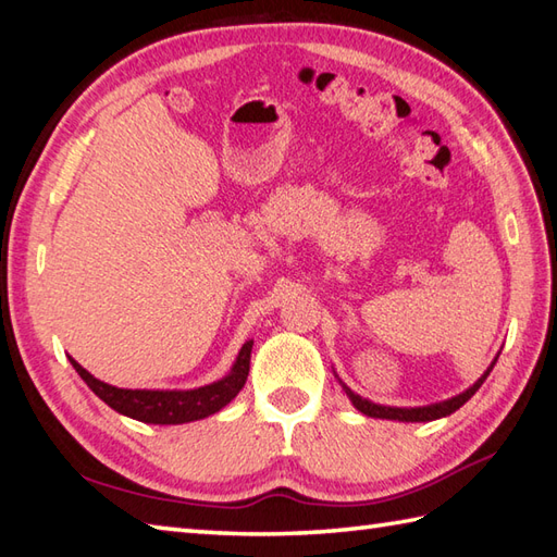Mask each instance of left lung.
<instances>
[{"label":"left lung","mask_w":557,"mask_h":557,"mask_svg":"<svg viewBox=\"0 0 557 557\" xmlns=\"http://www.w3.org/2000/svg\"><path fill=\"white\" fill-rule=\"evenodd\" d=\"M500 357V354H498ZM498 357L493 359V363L486 369V373H483L479 381L474 385H469L465 393H459L455 397H449L445 401H435V405H425V407H387V405H375V401L366 399L361 395L354 393V389H349L345 383L339 381L342 389H345L349 401L354 407H357L361 413H366V417H373V419H389V421H407V423H417V421H435V419H443V417H449V413H455L461 405H467V401L474 397L476 389L483 385V381H486L488 373L493 371L495 361H498Z\"/></svg>","instance_id":"8db88e82"}]
</instances>
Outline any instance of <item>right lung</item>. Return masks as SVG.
I'll use <instances>...</instances> for the list:
<instances>
[{"label": "right lung", "instance_id": "1", "mask_svg": "<svg viewBox=\"0 0 557 557\" xmlns=\"http://www.w3.org/2000/svg\"><path fill=\"white\" fill-rule=\"evenodd\" d=\"M251 349H253V339H246L239 354H236V361L232 363L227 375L220 377L215 383L194 387V389L114 387L110 383L98 381L96 375H90L76 359L69 357V361L92 393H96L104 405L112 407L114 411H120L124 417L144 421V423L176 425V423L206 419L210 413L227 407L230 401L239 395V389L244 387L246 375H248V363H251Z\"/></svg>", "mask_w": 557, "mask_h": 557}]
</instances>
